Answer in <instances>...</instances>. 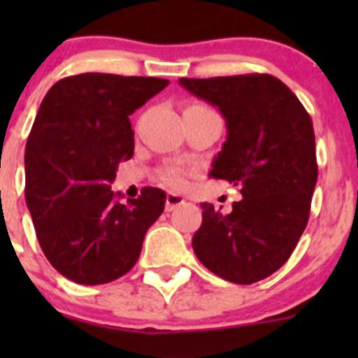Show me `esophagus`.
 <instances>
[{"label": "esophagus", "instance_id": "obj_1", "mask_svg": "<svg viewBox=\"0 0 358 358\" xmlns=\"http://www.w3.org/2000/svg\"><path fill=\"white\" fill-rule=\"evenodd\" d=\"M185 204V199L182 196L175 192H168L166 194V211H175L178 206Z\"/></svg>", "mask_w": 358, "mask_h": 358}]
</instances>
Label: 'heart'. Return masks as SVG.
<instances>
[{
    "instance_id": "b5f03b06",
    "label": "heart",
    "mask_w": 358,
    "mask_h": 358,
    "mask_svg": "<svg viewBox=\"0 0 358 358\" xmlns=\"http://www.w3.org/2000/svg\"><path fill=\"white\" fill-rule=\"evenodd\" d=\"M190 107H202V106H190ZM162 180L173 187H182L183 183H185V176H183V173L175 168L166 169V171L162 173Z\"/></svg>"
}]
</instances>
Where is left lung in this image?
Instances as JSON below:
<instances>
[{
    "mask_svg": "<svg viewBox=\"0 0 358 358\" xmlns=\"http://www.w3.org/2000/svg\"><path fill=\"white\" fill-rule=\"evenodd\" d=\"M178 83L222 112L227 140L209 176L227 180L243 196L229 215L202 202L194 252L222 279L258 282L289 259L308 223L319 175L312 119L298 96L270 74Z\"/></svg>",
    "mask_w": 358,
    "mask_h": 358,
    "instance_id": "left-lung-1",
    "label": "left lung"
}]
</instances>
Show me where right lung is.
<instances>
[{"mask_svg": "<svg viewBox=\"0 0 358 358\" xmlns=\"http://www.w3.org/2000/svg\"><path fill=\"white\" fill-rule=\"evenodd\" d=\"M168 85L86 72L57 81L39 106L25 145V202L43 252L72 282L96 286L128 273L164 209L161 189L121 202L110 183L135 150L129 115Z\"/></svg>", "mask_w": 358, "mask_h": 358, "instance_id": "add662e5", "label": "right lung"}]
</instances>
